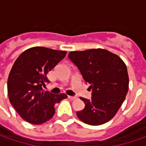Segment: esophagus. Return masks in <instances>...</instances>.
I'll return each mask as SVG.
<instances>
[{
	"instance_id": "1",
	"label": "esophagus",
	"mask_w": 146,
	"mask_h": 146,
	"mask_svg": "<svg viewBox=\"0 0 146 146\" xmlns=\"http://www.w3.org/2000/svg\"><path fill=\"white\" fill-rule=\"evenodd\" d=\"M68 99H70V100H74V99H76V96H68Z\"/></svg>"
}]
</instances>
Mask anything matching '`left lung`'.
<instances>
[{"label": "left lung", "instance_id": "8db88e82", "mask_svg": "<svg viewBox=\"0 0 146 146\" xmlns=\"http://www.w3.org/2000/svg\"><path fill=\"white\" fill-rule=\"evenodd\" d=\"M68 58L92 91L91 99L80 97L85 106L77 111L78 117L94 126L110 121L124 102L129 90L125 63L118 56L104 49L71 51Z\"/></svg>", "mask_w": 146, "mask_h": 146}]
</instances>
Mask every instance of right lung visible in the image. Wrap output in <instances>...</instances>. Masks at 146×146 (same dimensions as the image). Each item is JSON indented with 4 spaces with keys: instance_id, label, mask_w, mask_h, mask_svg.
Returning <instances> with one entry per match:
<instances>
[{
    "instance_id": "obj_1",
    "label": "right lung",
    "mask_w": 146,
    "mask_h": 146,
    "mask_svg": "<svg viewBox=\"0 0 146 146\" xmlns=\"http://www.w3.org/2000/svg\"><path fill=\"white\" fill-rule=\"evenodd\" d=\"M67 52L45 47H33L23 51L15 61L7 80L11 104L25 121L41 124L50 119L54 105L68 96L43 91L49 83L46 74L62 60Z\"/></svg>"
}]
</instances>
